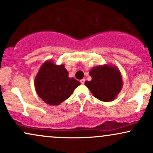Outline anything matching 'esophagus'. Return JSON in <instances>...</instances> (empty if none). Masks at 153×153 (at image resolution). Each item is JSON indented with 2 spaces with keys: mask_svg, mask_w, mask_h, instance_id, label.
Returning a JSON list of instances; mask_svg holds the SVG:
<instances>
[{
  "mask_svg": "<svg viewBox=\"0 0 153 153\" xmlns=\"http://www.w3.org/2000/svg\"><path fill=\"white\" fill-rule=\"evenodd\" d=\"M85 79H82V80H80V82H81V84L85 83Z\"/></svg>",
  "mask_w": 153,
  "mask_h": 153,
  "instance_id": "esophagus-1",
  "label": "esophagus"
}]
</instances>
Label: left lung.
<instances>
[{"instance_id":"left-lung-1","label":"left lung","mask_w":153,"mask_h":153,"mask_svg":"<svg viewBox=\"0 0 153 153\" xmlns=\"http://www.w3.org/2000/svg\"><path fill=\"white\" fill-rule=\"evenodd\" d=\"M91 80L85 85L100 101H114L123 87L122 77L117 67L106 64L94 67L89 72Z\"/></svg>"}]
</instances>
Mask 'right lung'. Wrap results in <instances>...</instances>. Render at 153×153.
Wrapping results in <instances>:
<instances>
[{
    "label": "right lung",
    "mask_w": 153,
    "mask_h": 153,
    "mask_svg": "<svg viewBox=\"0 0 153 153\" xmlns=\"http://www.w3.org/2000/svg\"><path fill=\"white\" fill-rule=\"evenodd\" d=\"M65 65L47 60L39 70L34 87L39 97L50 106H57L70 97L80 82L68 77Z\"/></svg>",
    "instance_id": "1"
}]
</instances>
